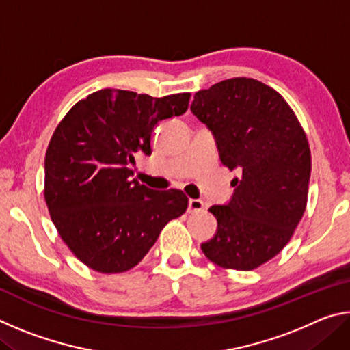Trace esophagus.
<instances>
[{"label":"esophagus","instance_id":"obj_1","mask_svg":"<svg viewBox=\"0 0 350 350\" xmlns=\"http://www.w3.org/2000/svg\"><path fill=\"white\" fill-rule=\"evenodd\" d=\"M204 210V202L200 199H189L188 200V211L198 213Z\"/></svg>","mask_w":350,"mask_h":350}]
</instances>
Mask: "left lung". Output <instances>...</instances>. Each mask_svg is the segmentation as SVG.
Listing matches in <instances>:
<instances>
[{
	"instance_id": "obj_1",
	"label": "left lung",
	"mask_w": 350,
	"mask_h": 350,
	"mask_svg": "<svg viewBox=\"0 0 350 350\" xmlns=\"http://www.w3.org/2000/svg\"><path fill=\"white\" fill-rule=\"evenodd\" d=\"M191 112L215 135L221 162L238 170L227 205H213L215 238L200 248L211 262L258 269L293 236L307 205L310 148L280 92L247 77L194 94Z\"/></svg>"
}]
</instances>
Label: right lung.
<instances>
[{
  "instance_id": "right-lung-1",
  "label": "right lung",
  "mask_w": 350,
  "mask_h": 350,
  "mask_svg": "<svg viewBox=\"0 0 350 350\" xmlns=\"http://www.w3.org/2000/svg\"><path fill=\"white\" fill-rule=\"evenodd\" d=\"M189 92L161 98L122 90L92 92L58 123L44 159V199L64 244L88 267H135L171 219L185 213L180 189L131 179L134 156L151 154L159 122L182 116Z\"/></svg>"
}]
</instances>
